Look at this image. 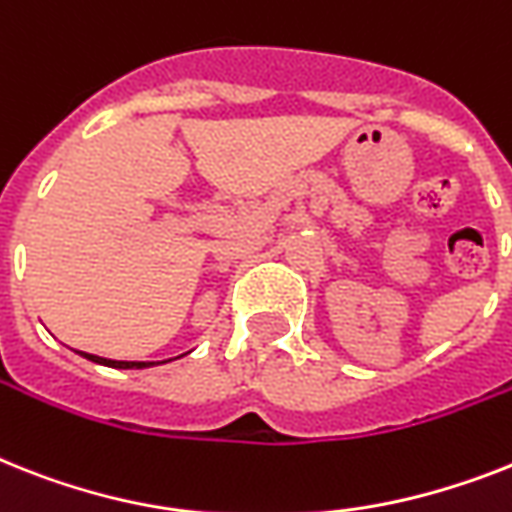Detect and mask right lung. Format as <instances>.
<instances>
[{"label": "right lung", "instance_id": "add662e5", "mask_svg": "<svg viewBox=\"0 0 512 512\" xmlns=\"http://www.w3.org/2000/svg\"><path fill=\"white\" fill-rule=\"evenodd\" d=\"M80 356L88 358V361L94 363H101V366H112V369H146V366H154L151 361H112V358H99V356H91V353H83V350H78ZM164 363V361H162Z\"/></svg>", "mask_w": 512, "mask_h": 512}]
</instances>
